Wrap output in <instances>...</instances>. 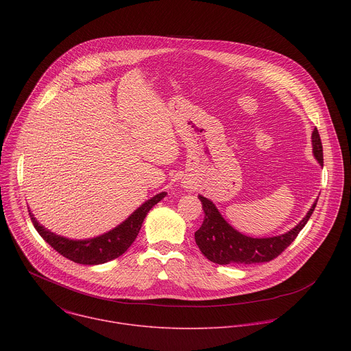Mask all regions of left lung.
I'll return each instance as SVG.
<instances>
[{
    "label": "left lung",
    "mask_w": 351,
    "mask_h": 351,
    "mask_svg": "<svg viewBox=\"0 0 351 351\" xmlns=\"http://www.w3.org/2000/svg\"><path fill=\"white\" fill-rule=\"evenodd\" d=\"M313 153L317 161L324 165V153L322 143L317 128L313 132ZM199 202L204 210V221L202 228L194 233L195 243L210 261L228 265V264H256V263H269L276 258L285 248L291 244L297 237L298 232L302 230L308 222L311 214L315 210L317 202L313 204L307 215L297 223L291 230L274 237H250L234 228H232L223 217L219 214L218 208L211 199L198 195Z\"/></svg>",
    "instance_id": "obj_1"
}]
</instances>
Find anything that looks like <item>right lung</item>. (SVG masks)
I'll return each instance as SVG.
<instances>
[{"label": "right lung", "mask_w": 351, "mask_h": 351, "mask_svg": "<svg viewBox=\"0 0 351 351\" xmlns=\"http://www.w3.org/2000/svg\"><path fill=\"white\" fill-rule=\"evenodd\" d=\"M165 195L167 193L162 191L154 195L153 198L147 199V202L141 204L128 219H125L121 225H118L112 230L101 236L86 239V240H72V239H66L60 234H56L51 230L41 226L30 211H29V215L38 234L54 250H57L61 256L77 264L98 265V264H104L111 260H115L126 252V250L132 245V243L136 240L138 230L141 228V223L145 215L148 214V211L152 210L157 203H160Z\"/></svg>", "instance_id": "1"}]
</instances>
